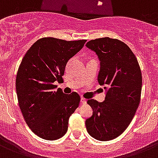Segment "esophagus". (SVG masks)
<instances>
[{"label":"esophagus","mask_w":158,"mask_h":158,"mask_svg":"<svg viewBox=\"0 0 158 158\" xmlns=\"http://www.w3.org/2000/svg\"><path fill=\"white\" fill-rule=\"evenodd\" d=\"M81 103H86V99H85V98H83V97H81Z\"/></svg>","instance_id":"34e87169"}]
</instances>
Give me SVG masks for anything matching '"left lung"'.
Here are the masks:
<instances>
[{
	"instance_id": "8db88e82",
	"label": "left lung",
	"mask_w": 158,
	"mask_h": 158,
	"mask_svg": "<svg viewBox=\"0 0 158 158\" xmlns=\"http://www.w3.org/2000/svg\"><path fill=\"white\" fill-rule=\"evenodd\" d=\"M85 45L98 55V81L107 89L103 102L87 101L93 114L85 120V127L93 138L111 140L124 132L138 108L142 89L140 67L129 46L117 39L98 38Z\"/></svg>"
}]
</instances>
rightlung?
<instances>
[{"instance_id": "obj_1", "label": "right lung", "mask_w": 158, "mask_h": 158, "mask_svg": "<svg viewBox=\"0 0 158 158\" xmlns=\"http://www.w3.org/2000/svg\"><path fill=\"white\" fill-rule=\"evenodd\" d=\"M85 41L43 37L23 58L15 83L18 102L27 125L40 138L55 140L68 131L69 117L81 97L77 92L65 94L60 88L55 90V82L63 80L67 63Z\"/></svg>"}]
</instances>
